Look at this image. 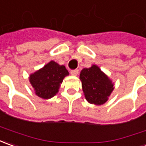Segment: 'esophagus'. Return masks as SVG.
<instances>
[{"label":"esophagus","mask_w":146,"mask_h":146,"mask_svg":"<svg viewBox=\"0 0 146 146\" xmlns=\"http://www.w3.org/2000/svg\"><path fill=\"white\" fill-rule=\"evenodd\" d=\"M78 69H76V70H72L71 71V75H73V76H78Z\"/></svg>","instance_id":"34e87169"}]
</instances>
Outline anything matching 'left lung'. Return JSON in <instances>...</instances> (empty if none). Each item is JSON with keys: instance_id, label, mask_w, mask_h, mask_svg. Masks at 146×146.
Returning <instances> with one entry per match:
<instances>
[{"instance_id": "left-lung-1", "label": "left lung", "mask_w": 146, "mask_h": 146, "mask_svg": "<svg viewBox=\"0 0 146 146\" xmlns=\"http://www.w3.org/2000/svg\"><path fill=\"white\" fill-rule=\"evenodd\" d=\"M80 80L85 98L94 105H103L108 100L114 90V83L98 65L83 68Z\"/></svg>"}]
</instances>
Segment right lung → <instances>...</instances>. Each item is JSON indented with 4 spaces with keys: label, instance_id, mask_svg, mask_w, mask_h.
Listing matches in <instances>:
<instances>
[{
    "label": "right lung",
    "instance_id": "right-lung-1",
    "mask_svg": "<svg viewBox=\"0 0 146 146\" xmlns=\"http://www.w3.org/2000/svg\"><path fill=\"white\" fill-rule=\"evenodd\" d=\"M68 74L64 65L51 60L43 68L30 74L29 82L37 96L49 99L59 92L60 84Z\"/></svg>",
    "mask_w": 146,
    "mask_h": 146
}]
</instances>
